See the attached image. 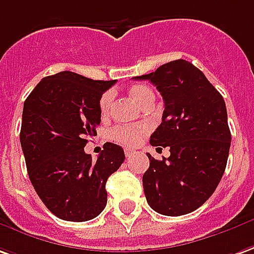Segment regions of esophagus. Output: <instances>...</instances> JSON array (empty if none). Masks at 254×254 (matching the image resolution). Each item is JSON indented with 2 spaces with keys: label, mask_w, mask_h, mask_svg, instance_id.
Segmentation results:
<instances>
[{
  "label": "esophagus",
  "mask_w": 254,
  "mask_h": 254,
  "mask_svg": "<svg viewBox=\"0 0 254 254\" xmlns=\"http://www.w3.org/2000/svg\"><path fill=\"white\" fill-rule=\"evenodd\" d=\"M134 154V151L133 150H125V157L127 158H130Z\"/></svg>",
  "instance_id": "34e87169"
}]
</instances>
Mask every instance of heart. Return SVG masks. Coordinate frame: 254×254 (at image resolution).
<instances>
[{
	"instance_id": "obj_1",
	"label": "heart",
	"mask_w": 254,
	"mask_h": 254,
	"mask_svg": "<svg viewBox=\"0 0 254 254\" xmlns=\"http://www.w3.org/2000/svg\"><path fill=\"white\" fill-rule=\"evenodd\" d=\"M129 95L136 103H139L140 106L148 99V97L154 96L151 89L145 85H133L129 88ZM113 100V95L110 92H106L99 102V109L103 115L109 113L110 104ZM148 132V127L145 125H139V127H115L111 129L110 132V137L114 140L115 143H120L127 147H136L139 144L143 136Z\"/></svg>"
}]
</instances>
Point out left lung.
<instances>
[{"label":"left lung","instance_id":"obj_1","mask_svg":"<svg viewBox=\"0 0 254 254\" xmlns=\"http://www.w3.org/2000/svg\"><path fill=\"white\" fill-rule=\"evenodd\" d=\"M136 78L150 81L162 95V122L150 143L170 151L162 161L147 154V202L165 216L191 213L213 194L226 170L231 132L224 99L187 60H173Z\"/></svg>","mask_w":254,"mask_h":254}]
</instances>
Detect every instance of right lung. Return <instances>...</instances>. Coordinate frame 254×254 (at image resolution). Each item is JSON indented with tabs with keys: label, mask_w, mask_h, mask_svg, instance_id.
<instances>
[{
	"label": "right lung",
	"mask_w": 254,
	"mask_h": 254,
	"mask_svg": "<svg viewBox=\"0 0 254 254\" xmlns=\"http://www.w3.org/2000/svg\"><path fill=\"white\" fill-rule=\"evenodd\" d=\"M114 84L62 71L42 78L24 102L20 144L28 177L62 220L79 223L102 213L107 179L125 159L113 143L103 145L96 161L84 151L100 124V97Z\"/></svg>",
	"instance_id": "obj_1"
}]
</instances>
